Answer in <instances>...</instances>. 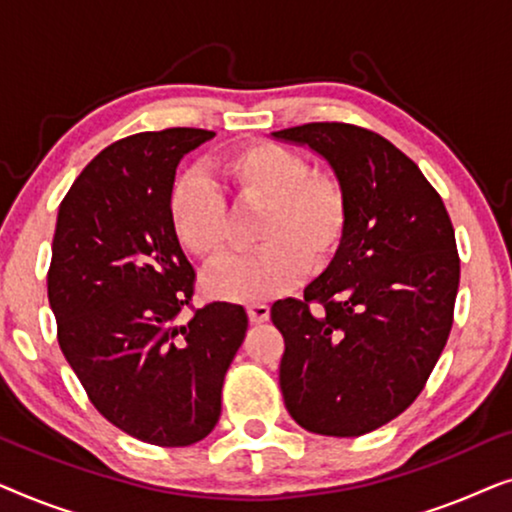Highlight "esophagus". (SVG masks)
Masks as SVG:
<instances>
[{"label": "esophagus", "mask_w": 512, "mask_h": 512, "mask_svg": "<svg viewBox=\"0 0 512 512\" xmlns=\"http://www.w3.org/2000/svg\"><path fill=\"white\" fill-rule=\"evenodd\" d=\"M247 312H249L251 324H263V321L270 319V307L263 305V303H251L247 307Z\"/></svg>", "instance_id": "obj_1"}]
</instances>
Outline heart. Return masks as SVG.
<instances>
[{
    "label": "heart",
    "instance_id": "b5f03b06",
    "mask_svg": "<svg viewBox=\"0 0 512 512\" xmlns=\"http://www.w3.org/2000/svg\"><path fill=\"white\" fill-rule=\"evenodd\" d=\"M214 184L237 209L258 212L254 254L207 279L214 298L251 303L275 298L296 284L300 272L319 275L338 258L349 228V200L331 172L312 170L303 153L268 139L244 142L214 165ZM219 193L205 179L186 174L170 191L172 233L205 265L226 263L230 223Z\"/></svg>",
    "mask_w": 512,
    "mask_h": 512
}]
</instances>
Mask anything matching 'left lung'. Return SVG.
<instances>
[{"label":"left lung","mask_w":512,"mask_h":512,"mask_svg":"<svg viewBox=\"0 0 512 512\" xmlns=\"http://www.w3.org/2000/svg\"><path fill=\"white\" fill-rule=\"evenodd\" d=\"M328 160L349 200L340 254L303 298L277 300L279 387L312 433L380 429L422 394L454 319L459 254L450 214L389 139L352 123L272 132Z\"/></svg>","instance_id":"obj_1"}]
</instances>
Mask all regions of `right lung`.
<instances>
[{
  "instance_id": "1",
  "label": "right lung",
  "mask_w": 512,
  "mask_h": 512,
  "mask_svg": "<svg viewBox=\"0 0 512 512\" xmlns=\"http://www.w3.org/2000/svg\"><path fill=\"white\" fill-rule=\"evenodd\" d=\"M212 130L137 132L97 153L60 202L48 303L62 354L111 424L160 447L212 433L247 333L242 305L209 303L188 324L195 270L172 233L179 160Z\"/></svg>"
}]
</instances>
